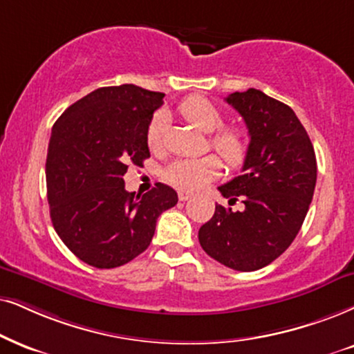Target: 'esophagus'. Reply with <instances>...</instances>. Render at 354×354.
Returning a JSON list of instances; mask_svg holds the SVG:
<instances>
[{"label":"esophagus","mask_w":354,"mask_h":354,"mask_svg":"<svg viewBox=\"0 0 354 354\" xmlns=\"http://www.w3.org/2000/svg\"><path fill=\"white\" fill-rule=\"evenodd\" d=\"M191 196H192V192H189V191H183V189L178 191V198H180V201H187Z\"/></svg>","instance_id":"34e87169"}]
</instances>
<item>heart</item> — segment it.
I'll use <instances>...</instances> for the list:
<instances>
[{"label":"heart","instance_id":"obj_1","mask_svg":"<svg viewBox=\"0 0 354 354\" xmlns=\"http://www.w3.org/2000/svg\"><path fill=\"white\" fill-rule=\"evenodd\" d=\"M176 113L205 133L219 129L210 137L209 144L217 151L227 167L235 168L245 162L248 153L247 133L235 127L221 129L223 120H225V114L212 101L201 96H191L178 104ZM163 136L165 119L163 115L158 114L150 120L149 127H147V144H149L150 150H162ZM218 168H221V163L214 155L199 156V158H176L165 168L163 176L169 185L180 187V189L194 191L212 180Z\"/></svg>","mask_w":354,"mask_h":354}]
</instances>
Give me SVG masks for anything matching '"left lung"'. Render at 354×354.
Instances as JSON below:
<instances>
[{
  "mask_svg": "<svg viewBox=\"0 0 354 354\" xmlns=\"http://www.w3.org/2000/svg\"><path fill=\"white\" fill-rule=\"evenodd\" d=\"M247 124L250 145L240 176L218 186L243 210L217 204L199 229L210 258L236 271H257L281 257L301 230L317 181L314 145L296 113L259 89L225 97Z\"/></svg>",
  "mask_w": 354,
  "mask_h": 354,
  "instance_id": "8db88e82",
  "label": "left lung"
}]
</instances>
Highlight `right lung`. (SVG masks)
Returning a JSON list of instances; mask_svg holds the SVG:
<instances>
[{
    "instance_id": "right-lung-1",
    "label": "right lung",
    "mask_w": 354,
    "mask_h": 354,
    "mask_svg": "<svg viewBox=\"0 0 354 354\" xmlns=\"http://www.w3.org/2000/svg\"><path fill=\"white\" fill-rule=\"evenodd\" d=\"M163 93L136 84L97 88L71 104L52 127L46 176L53 229L89 266H122L149 248L156 218L178 203L156 183L127 192L129 165L149 158L147 127Z\"/></svg>"
}]
</instances>
